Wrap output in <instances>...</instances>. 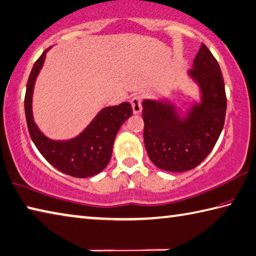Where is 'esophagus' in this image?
Instances as JSON below:
<instances>
[{
  "instance_id": "obj_1",
  "label": "esophagus",
  "mask_w": 256,
  "mask_h": 256,
  "mask_svg": "<svg viewBox=\"0 0 256 256\" xmlns=\"http://www.w3.org/2000/svg\"><path fill=\"white\" fill-rule=\"evenodd\" d=\"M130 104H132V112L134 114H138L142 112V98L139 96H134L132 99L130 100Z\"/></svg>"
}]
</instances>
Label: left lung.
Listing matches in <instances>:
<instances>
[{
	"instance_id": "obj_1",
	"label": "left lung",
	"mask_w": 256,
	"mask_h": 256,
	"mask_svg": "<svg viewBox=\"0 0 256 256\" xmlns=\"http://www.w3.org/2000/svg\"><path fill=\"white\" fill-rule=\"evenodd\" d=\"M190 78L200 89V102L180 117L170 101H142L144 142L150 160L160 170H190L213 150L226 114L224 79L218 60L202 43Z\"/></svg>"
}]
</instances>
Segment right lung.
<instances>
[{"label": "right lung", "instance_id": "right-lung-1", "mask_svg": "<svg viewBox=\"0 0 256 256\" xmlns=\"http://www.w3.org/2000/svg\"><path fill=\"white\" fill-rule=\"evenodd\" d=\"M48 50L36 61L26 84L24 110L31 139L41 155L60 172L76 178L97 175L107 167L112 158L116 134L132 114V104L122 102L104 108L82 132L69 140L48 138L38 128L32 114L33 88L44 64Z\"/></svg>", "mask_w": 256, "mask_h": 256}]
</instances>
